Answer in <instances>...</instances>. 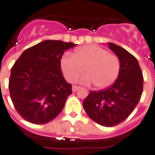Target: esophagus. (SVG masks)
I'll return each instance as SVG.
<instances>
[{
	"label": "esophagus",
	"mask_w": 155,
	"mask_h": 155,
	"mask_svg": "<svg viewBox=\"0 0 155 155\" xmlns=\"http://www.w3.org/2000/svg\"><path fill=\"white\" fill-rule=\"evenodd\" d=\"M79 88H80V87L79 86H77V85H73L72 91L73 92H76V91L78 90V89H79Z\"/></svg>",
	"instance_id": "obj_1"
}]
</instances>
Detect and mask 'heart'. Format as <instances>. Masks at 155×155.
<instances>
[{
  "label": "heart",
  "mask_w": 155,
  "mask_h": 155,
  "mask_svg": "<svg viewBox=\"0 0 155 155\" xmlns=\"http://www.w3.org/2000/svg\"><path fill=\"white\" fill-rule=\"evenodd\" d=\"M60 67L65 78L74 82L83 72L87 74L81 78L83 84L94 83L98 88L111 85L118 76L120 60L116 55L100 46L88 45L77 48L74 55L67 53L60 60Z\"/></svg>",
  "instance_id": "1"
}]
</instances>
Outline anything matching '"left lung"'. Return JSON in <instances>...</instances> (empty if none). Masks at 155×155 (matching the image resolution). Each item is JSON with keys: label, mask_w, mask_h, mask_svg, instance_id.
<instances>
[{"label": "left lung", "mask_w": 155, "mask_h": 155, "mask_svg": "<svg viewBox=\"0 0 155 155\" xmlns=\"http://www.w3.org/2000/svg\"><path fill=\"white\" fill-rule=\"evenodd\" d=\"M109 48L120 60L115 82L101 91H92L83 102L88 117L105 127L125 121L137 107L143 92V77L137 59L129 51L108 42Z\"/></svg>", "instance_id": "left-lung-1"}]
</instances>
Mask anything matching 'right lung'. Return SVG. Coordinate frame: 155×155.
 I'll list each match as a JSON object with an SVG mask.
<instances>
[{"mask_svg":"<svg viewBox=\"0 0 155 155\" xmlns=\"http://www.w3.org/2000/svg\"><path fill=\"white\" fill-rule=\"evenodd\" d=\"M76 44L46 40L25 50L11 70L9 92L21 116L42 125L57 117L64 107L72 85L63 76L60 60Z\"/></svg>","mask_w":155,"mask_h":155,"instance_id":"1","label":"right lung"}]
</instances>
